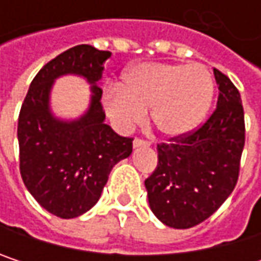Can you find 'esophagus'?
I'll use <instances>...</instances> for the list:
<instances>
[{"instance_id": "obj_1", "label": "esophagus", "mask_w": 261, "mask_h": 261, "mask_svg": "<svg viewBox=\"0 0 261 261\" xmlns=\"http://www.w3.org/2000/svg\"><path fill=\"white\" fill-rule=\"evenodd\" d=\"M133 145H134L136 148H137V146H149L151 142H149V140H145V139H140V137H136L134 142H133Z\"/></svg>"}]
</instances>
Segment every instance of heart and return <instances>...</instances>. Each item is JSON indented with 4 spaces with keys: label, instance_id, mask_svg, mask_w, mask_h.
I'll return each instance as SVG.
<instances>
[{
    "label": "heart",
    "instance_id": "heart-1",
    "mask_svg": "<svg viewBox=\"0 0 261 261\" xmlns=\"http://www.w3.org/2000/svg\"><path fill=\"white\" fill-rule=\"evenodd\" d=\"M215 84L201 63H142L130 69L122 90L110 89L106 109L121 127L143 119L151 109L154 127L168 137H177L201 124L213 99Z\"/></svg>",
    "mask_w": 261,
    "mask_h": 261
}]
</instances>
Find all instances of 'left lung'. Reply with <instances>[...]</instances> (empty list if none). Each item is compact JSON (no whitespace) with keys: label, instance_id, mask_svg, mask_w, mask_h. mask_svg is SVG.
Masks as SVG:
<instances>
[{"label":"left lung","instance_id":"left-lung-1","mask_svg":"<svg viewBox=\"0 0 261 261\" xmlns=\"http://www.w3.org/2000/svg\"><path fill=\"white\" fill-rule=\"evenodd\" d=\"M219 96L196 128L157 145L159 163L145 180L152 213L168 227L192 228L234 190L245 146V115L231 80L215 68Z\"/></svg>","mask_w":261,"mask_h":261}]
</instances>
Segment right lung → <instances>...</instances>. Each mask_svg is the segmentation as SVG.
Instances as JSON below:
<instances>
[{
  "label": "right lung",
  "mask_w": 261,
  "mask_h": 261,
  "mask_svg": "<svg viewBox=\"0 0 261 261\" xmlns=\"http://www.w3.org/2000/svg\"><path fill=\"white\" fill-rule=\"evenodd\" d=\"M110 51L77 45L49 60L33 79L18 119L19 171L34 199L51 215L71 219L99 199L113 166L133 151V137L104 124L106 113L96 84ZM79 73L94 84L89 112L79 121L52 118L47 99L52 81Z\"/></svg>",
  "instance_id": "right-lung-1"
}]
</instances>
